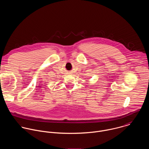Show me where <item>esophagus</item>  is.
I'll list each match as a JSON object with an SVG mask.
<instances>
[{
  "label": "esophagus",
  "instance_id": "obj_1",
  "mask_svg": "<svg viewBox=\"0 0 149 149\" xmlns=\"http://www.w3.org/2000/svg\"><path fill=\"white\" fill-rule=\"evenodd\" d=\"M68 74L69 75H72V74H73V73H72V72H69L68 73Z\"/></svg>",
  "mask_w": 149,
  "mask_h": 149
}]
</instances>
